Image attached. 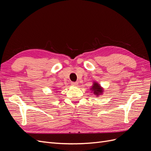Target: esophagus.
<instances>
[{
	"label": "esophagus",
	"mask_w": 151,
	"mask_h": 151,
	"mask_svg": "<svg viewBox=\"0 0 151 151\" xmlns=\"http://www.w3.org/2000/svg\"><path fill=\"white\" fill-rule=\"evenodd\" d=\"M71 84H72V86H77V84H78V83H77V82H72Z\"/></svg>",
	"instance_id": "1"
}]
</instances>
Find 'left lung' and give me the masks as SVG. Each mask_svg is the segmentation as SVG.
<instances>
[{"mask_svg":"<svg viewBox=\"0 0 151 151\" xmlns=\"http://www.w3.org/2000/svg\"><path fill=\"white\" fill-rule=\"evenodd\" d=\"M91 89H92L94 91V93L96 95H99L100 94H101L103 92V89L101 88V86H99L96 83H94L93 86H92V88H91Z\"/></svg>","mask_w":151,"mask_h":151,"instance_id":"obj_1","label":"left lung"}]
</instances>
